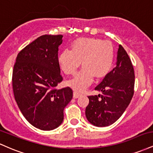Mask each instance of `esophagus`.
Listing matches in <instances>:
<instances>
[{
  "label": "esophagus",
  "instance_id": "1",
  "mask_svg": "<svg viewBox=\"0 0 153 153\" xmlns=\"http://www.w3.org/2000/svg\"><path fill=\"white\" fill-rule=\"evenodd\" d=\"M80 93L77 92V91H74V92H73V98H74V99H77V98L80 96Z\"/></svg>",
  "mask_w": 153,
  "mask_h": 153
}]
</instances>
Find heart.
<instances>
[{
	"mask_svg": "<svg viewBox=\"0 0 153 153\" xmlns=\"http://www.w3.org/2000/svg\"><path fill=\"white\" fill-rule=\"evenodd\" d=\"M115 51L112 43L99 38H82L72 44L71 50L59 54L58 62L65 74L73 75L80 65L83 68L68 82L78 92L84 91L92 83L94 76L101 78L109 73L114 60Z\"/></svg>",
	"mask_w": 153,
	"mask_h": 153,
	"instance_id": "heart-1",
	"label": "heart"
}]
</instances>
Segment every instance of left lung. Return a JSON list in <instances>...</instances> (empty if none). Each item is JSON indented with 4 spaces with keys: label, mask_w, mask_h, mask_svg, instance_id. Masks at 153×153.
I'll return each mask as SVG.
<instances>
[{
    "label": "left lung",
    "mask_w": 153,
    "mask_h": 153,
    "mask_svg": "<svg viewBox=\"0 0 153 153\" xmlns=\"http://www.w3.org/2000/svg\"><path fill=\"white\" fill-rule=\"evenodd\" d=\"M134 72L129 55L122 45L117 52V65L95 90L101 94L88 96L85 108L88 122L96 127H107L118 120L134 95Z\"/></svg>",
    "instance_id": "obj_1"
}]
</instances>
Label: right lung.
<instances>
[{"instance_id": "obj_1", "label": "right lung", "mask_w": 153, "mask_h": 153, "mask_svg": "<svg viewBox=\"0 0 153 153\" xmlns=\"http://www.w3.org/2000/svg\"><path fill=\"white\" fill-rule=\"evenodd\" d=\"M62 35H42L19 52L13 66V94L31 125L49 131L58 127L73 98L70 87L57 89L63 80L58 62Z\"/></svg>"}]
</instances>
